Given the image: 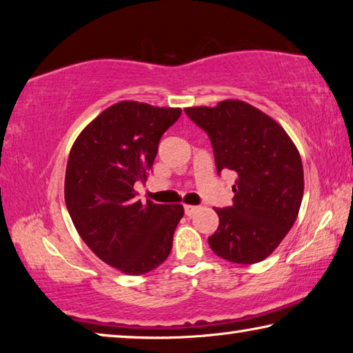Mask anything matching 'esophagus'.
<instances>
[{
  "label": "esophagus",
  "instance_id": "34e87169",
  "mask_svg": "<svg viewBox=\"0 0 353 353\" xmlns=\"http://www.w3.org/2000/svg\"><path fill=\"white\" fill-rule=\"evenodd\" d=\"M183 210H185V214H193L196 210H198V207L196 205H183Z\"/></svg>",
  "mask_w": 353,
  "mask_h": 353
}]
</instances>
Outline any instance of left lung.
Returning a JSON list of instances; mask_svg holds the SVG:
<instances>
[{
    "mask_svg": "<svg viewBox=\"0 0 353 353\" xmlns=\"http://www.w3.org/2000/svg\"><path fill=\"white\" fill-rule=\"evenodd\" d=\"M185 113L207 132L218 172H236L234 204L214 210L219 225L208 244L232 263L265 260L288 234L302 204L297 148L276 119L244 101L187 107Z\"/></svg>",
    "mask_w": 353,
    "mask_h": 353,
    "instance_id": "8db88e82",
    "label": "left lung"
}]
</instances>
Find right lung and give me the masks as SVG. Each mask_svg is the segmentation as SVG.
<instances>
[{"instance_id": "obj_1", "label": "right lung", "mask_w": 353, "mask_h": 353, "mask_svg": "<svg viewBox=\"0 0 353 353\" xmlns=\"http://www.w3.org/2000/svg\"><path fill=\"white\" fill-rule=\"evenodd\" d=\"M181 109L121 101L93 119L70 151L65 204L83 243L129 276L162 265L183 216L181 204L135 198V182L152 170L159 141Z\"/></svg>"}]
</instances>
